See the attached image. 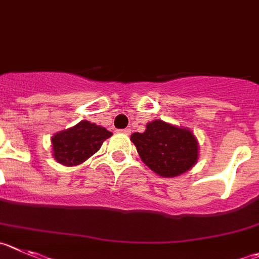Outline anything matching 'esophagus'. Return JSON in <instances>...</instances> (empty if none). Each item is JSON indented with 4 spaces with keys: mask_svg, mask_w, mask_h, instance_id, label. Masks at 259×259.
Wrapping results in <instances>:
<instances>
[{
    "mask_svg": "<svg viewBox=\"0 0 259 259\" xmlns=\"http://www.w3.org/2000/svg\"><path fill=\"white\" fill-rule=\"evenodd\" d=\"M120 132H121L122 134L130 135V133H132V130H130V129H127V127H126V129H122V130H120Z\"/></svg>",
    "mask_w": 259,
    "mask_h": 259,
    "instance_id": "esophagus-1",
    "label": "esophagus"
}]
</instances>
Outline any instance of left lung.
I'll list each match as a JSON object with an SVG mask.
<instances>
[{
  "label": "left lung",
  "instance_id": "8db88e82",
  "mask_svg": "<svg viewBox=\"0 0 259 259\" xmlns=\"http://www.w3.org/2000/svg\"><path fill=\"white\" fill-rule=\"evenodd\" d=\"M130 141L142 161L162 178H176L187 172L199 158L194 133L162 120L148 122L146 132L133 133Z\"/></svg>",
  "mask_w": 259,
  "mask_h": 259
}]
</instances>
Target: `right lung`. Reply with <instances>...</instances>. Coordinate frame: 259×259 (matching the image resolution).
I'll return each instance as SVG.
<instances>
[{"instance_id": "add662e5", "label": "right lung", "mask_w": 259, "mask_h": 259, "mask_svg": "<svg viewBox=\"0 0 259 259\" xmlns=\"http://www.w3.org/2000/svg\"><path fill=\"white\" fill-rule=\"evenodd\" d=\"M111 135L112 133L106 127L81 120L74 126L53 134L52 156L64 166H78L100 151Z\"/></svg>"}]
</instances>
